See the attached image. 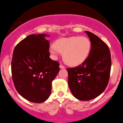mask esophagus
Wrapping results in <instances>:
<instances>
[{
  "mask_svg": "<svg viewBox=\"0 0 123 123\" xmlns=\"http://www.w3.org/2000/svg\"><path fill=\"white\" fill-rule=\"evenodd\" d=\"M59 67H60V68H65V67H64L63 65H62V64H60V65H59Z\"/></svg>",
  "mask_w": 123,
  "mask_h": 123,
  "instance_id": "esophagus-1",
  "label": "esophagus"
}]
</instances>
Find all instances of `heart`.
<instances>
[{"instance_id":"b5f03b06","label":"heart","mask_w":123,"mask_h":123,"mask_svg":"<svg viewBox=\"0 0 123 123\" xmlns=\"http://www.w3.org/2000/svg\"><path fill=\"white\" fill-rule=\"evenodd\" d=\"M91 43L86 37H73L57 40L50 46L49 52L55 57L59 52L62 54L64 62L70 66H77L83 63L89 56Z\"/></svg>"}]
</instances>
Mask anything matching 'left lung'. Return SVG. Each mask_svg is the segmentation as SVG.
<instances>
[{
  "instance_id": "left-lung-1",
  "label": "left lung",
  "mask_w": 123,
  "mask_h": 123,
  "mask_svg": "<svg viewBox=\"0 0 123 123\" xmlns=\"http://www.w3.org/2000/svg\"><path fill=\"white\" fill-rule=\"evenodd\" d=\"M91 43L89 56L83 63L67 68L68 85L73 96L80 100H89L104 91L110 78L111 55L107 44L97 35L85 31Z\"/></svg>"
}]
</instances>
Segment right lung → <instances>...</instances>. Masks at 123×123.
I'll return each mask as SVG.
<instances>
[{
    "label": "right lung",
    "mask_w": 123,
    "mask_h": 123,
    "mask_svg": "<svg viewBox=\"0 0 123 123\" xmlns=\"http://www.w3.org/2000/svg\"><path fill=\"white\" fill-rule=\"evenodd\" d=\"M47 34H32L14 49L12 74L15 88L24 99L42 103L51 94L52 81L59 71V64L49 57Z\"/></svg>",
    "instance_id": "obj_1"
}]
</instances>
